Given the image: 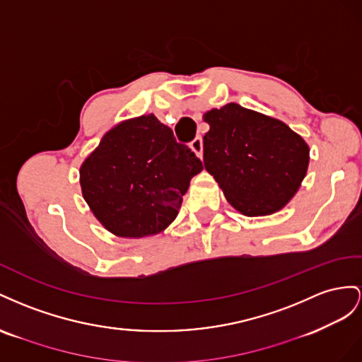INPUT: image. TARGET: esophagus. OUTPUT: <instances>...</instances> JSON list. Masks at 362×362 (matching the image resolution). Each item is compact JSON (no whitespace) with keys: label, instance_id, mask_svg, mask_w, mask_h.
<instances>
[{"label":"esophagus","instance_id":"esophagus-1","mask_svg":"<svg viewBox=\"0 0 362 362\" xmlns=\"http://www.w3.org/2000/svg\"><path fill=\"white\" fill-rule=\"evenodd\" d=\"M191 148H192V151L197 154L199 158H202L203 156V139L200 138V136H197L195 138L192 142H191Z\"/></svg>","mask_w":362,"mask_h":362}]
</instances>
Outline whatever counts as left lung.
<instances>
[{
  "label": "left lung",
  "mask_w": 362,
  "mask_h": 362,
  "mask_svg": "<svg viewBox=\"0 0 362 362\" xmlns=\"http://www.w3.org/2000/svg\"><path fill=\"white\" fill-rule=\"evenodd\" d=\"M204 168L226 200L247 216L270 215L290 202L305 179L309 147L285 122L229 103L206 112Z\"/></svg>",
  "instance_id": "1"
}]
</instances>
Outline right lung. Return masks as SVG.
I'll return each mask as SVG.
<instances>
[{
  "instance_id": "1",
  "label": "right lung",
  "mask_w": 362,
  "mask_h": 362,
  "mask_svg": "<svg viewBox=\"0 0 362 362\" xmlns=\"http://www.w3.org/2000/svg\"><path fill=\"white\" fill-rule=\"evenodd\" d=\"M203 170L194 151L156 117L119 122L80 167L81 192L95 218L122 238L162 232Z\"/></svg>"
}]
</instances>
